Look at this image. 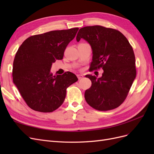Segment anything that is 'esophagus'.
Instances as JSON below:
<instances>
[{"mask_svg": "<svg viewBox=\"0 0 154 154\" xmlns=\"http://www.w3.org/2000/svg\"><path fill=\"white\" fill-rule=\"evenodd\" d=\"M77 77L78 79H82L83 77V75L81 74H77Z\"/></svg>", "mask_w": 154, "mask_h": 154, "instance_id": "esophagus-1", "label": "esophagus"}]
</instances>
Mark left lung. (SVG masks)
<instances>
[{
    "instance_id": "left-lung-1",
    "label": "left lung",
    "mask_w": 154,
    "mask_h": 154,
    "mask_svg": "<svg viewBox=\"0 0 154 154\" xmlns=\"http://www.w3.org/2000/svg\"><path fill=\"white\" fill-rule=\"evenodd\" d=\"M85 39L91 46L92 61L89 71L102 68L101 78L87 74L92 85L85 99L92 108L106 111L117 108L127 97L136 76L132 47L120 31L101 26L79 30L76 40Z\"/></svg>"
}]
</instances>
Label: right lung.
<instances>
[{"instance_id":"1","label":"right lung","mask_w":154,"mask_h":154,"mask_svg":"<svg viewBox=\"0 0 154 154\" xmlns=\"http://www.w3.org/2000/svg\"><path fill=\"white\" fill-rule=\"evenodd\" d=\"M79 28L56 30L31 36L18 48L13 61V80L32 110L51 112L62 105L67 88L78 81L72 72L54 76L52 63L62 60Z\"/></svg>"}]
</instances>
